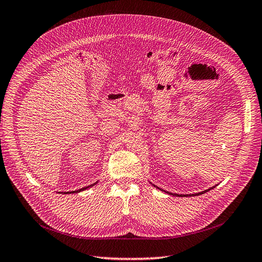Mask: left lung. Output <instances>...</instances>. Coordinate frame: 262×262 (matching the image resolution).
<instances>
[{
    "instance_id": "left-lung-1",
    "label": "left lung",
    "mask_w": 262,
    "mask_h": 262,
    "mask_svg": "<svg viewBox=\"0 0 262 262\" xmlns=\"http://www.w3.org/2000/svg\"><path fill=\"white\" fill-rule=\"evenodd\" d=\"M211 189H213V188H211ZM211 189H208V190H206V191H203V192H201V193H196V194H189L190 196H195V195H200V194H203V193H205V192H207V191H210ZM161 190V189H160ZM169 193V192H168ZM169 194H171V195H177V196H188V194H180V195H179V194H172V193H169Z\"/></svg>"
}]
</instances>
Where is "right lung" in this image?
Wrapping results in <instances>:
<instances>
[{"instance_id":"1","label":"right lung","mask_w":262,"mask_h":262,"mask_svg":"<svg viewBox=\"0 0 262 262\" xmlns=\"http://www.w3.org/2000/svg\"><path fill=\"white\" fill-rule=\"evenodd\" d=\"M95 184V183H94ZM90 186H92V184L91 185H89V186H84V188H82V189H79L78 191H72V192H70V193H77V192H81V191H83V190H85V189H88V188H90ZM68 193V192H67Z\"/></svg>"}]
</instances>
